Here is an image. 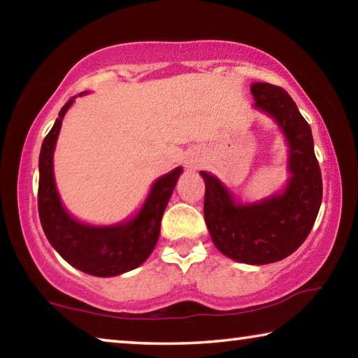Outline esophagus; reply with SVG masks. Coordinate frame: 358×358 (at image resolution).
Here are the masks:
<instances>
[{
  "label": "esophagus",
  "mask_w": 358,
  "mask_h": 358,
  "mask_svg": "<svg viewBox=\"0 0 358 358\" xmlns=\"http://www.w3.org/2000/svg\"><path fill=\"white\" fill-rule=\"evenodd\" d=\"M201 161H202L201 153H199V151H192V153L186 157L185 164L187 169H197L201 166Z\"/></svg>",
  "instance_id": "obj_1"
}]
</instances>
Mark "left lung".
Instances as JSON below:
<instances>
[{
    "instance_id": "obj_1",
    "label": "left lung",
    "mask_w": 358,
    "mask_h": 358,
    "mask_svg": "<svg viewBox=\"0 0 358 358\" xmlns=\"http://www.w3.org/2000/svg\"><path fill=\"white\" fill-rule=\"evenodd\" d=\"M251 93L254 107L270 115L286 136L287 186L260 202L238 203L215 175L202 171L203 216L211 240L224 256L265 265L290 256L310 235L322 202V175L310 124L286 90L256 82Z\"/></svg>"
}]
</instances>
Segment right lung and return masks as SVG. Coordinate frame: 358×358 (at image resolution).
I'll return each instance as SVG.
<instances>
[{
  "mask_svg": "<svg viewBox=\"0 0 358 358\" xmlns=\"http://www.w3.org/2000/svg\"><path fill=\"white\" fill-rule=\"evenodd\" d=\"M72 102L74 98L59 110L55 124L41 147L39 220L47 240L66 262L93 276H117L137 268L153 252L159 238L162 215L183 169L177 167L157 178L142 208L128 221L104 227L77 221L59 201L53 175V151L63 118Z\"/></svg>",
  "mask_w": 358,
  "mask_h": 358,
  "instance_id": "right-lung-1",
  "label": "right lung"
}]
</instances>
